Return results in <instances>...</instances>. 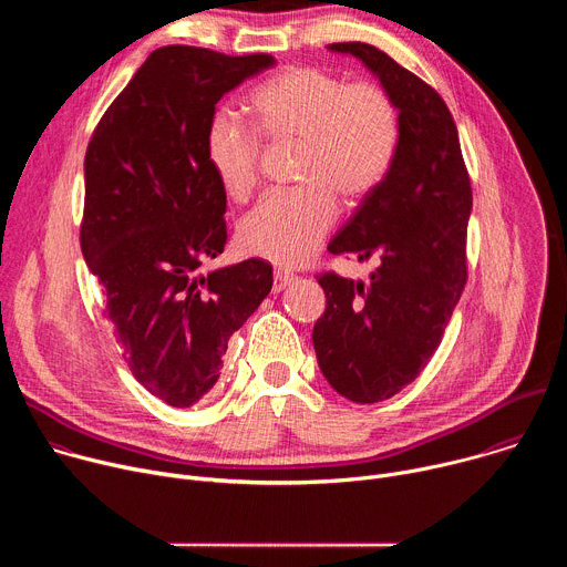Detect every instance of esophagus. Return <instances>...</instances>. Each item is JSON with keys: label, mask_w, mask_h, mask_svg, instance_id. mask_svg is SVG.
I'll return each instance as SVG.
<instances>
[{"label": "esophagus", "mask_w": 567, "mask_h": 567, "mask_svg": "<svg viewBox=\"0 0 567 567\" xmlns=\"http://www.w3.org/2000/svg\"><path fill=\"white\" fill-rule=\"evenodd\" d=\"M293 280H296V278H293L291 274H287V271H280V269H278V271L274 274V293H280L282 289H287V287H289Z\"/></svg>", "instance_id": "esophagus-1"}]
</instances>
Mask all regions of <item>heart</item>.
I'll list each match as a JSON object with an SVG mask.
<instances>
[{
	"label": "heart",
	"instance_id": "1",
	"mask_svg": "<svg viewBox=\"0 0 567 567\" xmlns=\"http://www.w3.org/2000/svg\"><path fill=\"white\" fill-rule=\"evenodd\" d=\"M258 130L274 143H298L291 193L267 195L239 224L247 254L280 267L305 265L337 219L334 195L354 206L385 179L399 145V112L374 83H352L313 66L271 75L249 99ZM260 136L228 112L210 118L206 161L233 202L258 184Z\"/></svg>",
	"mask_w": 567,
	"mask_h": 567
}]
</instances>
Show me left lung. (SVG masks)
Here are the masks:
<instances>
[{
	"label": "left lung",
	"mask_w": 567,
	"mask_h": 567,
	"mask_svg": "<svg viewBox=\"0 0 567 567\" xmlns=\"http://www.w3.org/2000/svg\"><path fill=\"white\" fill-rule=\"evenodd\" d=\"M361 60L399 112V145L381 186L330 241L334 256L379 258L370 282L318 276L328 305L313 350L330 385L357 403L390 399L420 377L466 285L473 206L457 127L442 96L388 53L337 42Z\"/></svg>",
	"instance_id": "8db88e82"
}]
</instances>
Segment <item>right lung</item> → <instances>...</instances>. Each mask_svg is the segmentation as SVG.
Segmentation results:
<instances>
[{
    "label": "right lung",
    "instance_id": "obj_1",
    "mask_svg": "<svg viewBox=\"0 0 567 567\" xmlns=\"http://www.w3.org/2000/svg\"><path fill=\"white\" fill-rule=\"evenodd\" d=\"M274 64L269 53L161 47L103 114L85 154L80 249L125 363L175 409L213 390L228 339L274 285L260 258L199 274L226 245L208 123L224 94Z\"/></svg>",
    "mask_w": 567,
    "mask_h": 567
}]
</instances>
